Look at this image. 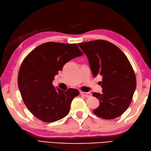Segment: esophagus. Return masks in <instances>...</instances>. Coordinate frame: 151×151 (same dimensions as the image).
Instances as JSON below:
<instances>
[{
    "mask_svg": "<svg viewBox=\"0 0 151 151\" xmlns=\"http://www.w3.org/2000/svg\"><path fill=\"white\" fill-rule=\"evenodd\" d=\"M80 94L83 95V96H84L86 98H89L92 96V94L91 93H85V92L81 91L80 92Z\"/></svg>",
    "mask_w": 151,
    "mask_h": 151,
    "instance_id": "1",
    "label": "esophagus"
}]
</instances>
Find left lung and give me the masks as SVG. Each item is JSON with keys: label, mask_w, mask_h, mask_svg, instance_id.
I'll list each match as a JSON object with an SVG mask.
<instances>
[{"label": "left lung", "mask_w": 151, "mask_h": 151, "mask_svg": "<svg viewBox=\"0 0 151 151\" xmlns=\"http://www.w3.org/2000/svg\"><path fill=\"white\" fill-rule=\"evenodd\" d=\"M87 55L94 77L102 76V93H93L100 105L93 110L104 119L121 116L130 106L136 88V78L128 58L108 41L97 40L78 44Z\"/></svg>", "instance_id": "left-lung-1"}]
</instances>
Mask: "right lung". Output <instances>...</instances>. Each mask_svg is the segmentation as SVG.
Wrapping results in <instances>:
<instances>
[{
  "label": "right lung",
  "mask_w": 151,
  "mask_h": 151,
  "mask_svg": "<svg viewBox=\"0 0 151 151\" xmlns=\"http://www.w3.org/2000/svg\"><path fill=\"white\" fill-rule=\"evenodd\" d=\"M83 54L76 44L50 42L24 58L18 73V87L24 104L36 118L53 122L68 114L72 101L79 92L75 88L56 90L53 81L64 64Z\"/></svg>",
  "instance_id": "add662e5"
}]
</instances>
